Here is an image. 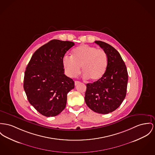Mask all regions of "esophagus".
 I'll return each mask as SVG.
<instances>
[{"mask_svg":"<svg viewBox=\"0 0 155 155\" xmlns=\"http://www.w3.org/2000/svg\"><path fill=\"white\" fill-rule=\"evenodd\" d=\"M81 82H79V81H75V82H74V84H75V86H77V85L79 84Z\"/></svg>","mask_w":155,"mask_h":155,"instance_id":"34e87169","label":"esophagus"}]
</instances>
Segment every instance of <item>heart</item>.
Segmentation results:
<instances>
[{"label": "heart", "instance_id": "b5f03b06", "mask_svg": "<svg viewBox=\"0 0 155 155\" xmlns=\"http://www.w3.org/2000/svg\"><path fill=\"white\" fill-rule=\"evenodd\" d=\"M67 74L74 78L81 72L92 81L100 80L105 74L108 63L107 55L102 49L82 45L73 49L72 56L66 55L62 60Z\"/></svg>", "mask_w": 155, "mask_h": 155}]
</instances>
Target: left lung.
Wrapping results in <instances>:
<instances>
[{"label":"left lung","mask_w":155,"mask_h":155,"mask_svg":"<svg viewBox=\"0 0 155 155\" xmlns=\"http://www.w3.org/2000/svg\"><path fill=\"white\" fill-rule=\"evenodd\" d=\"M108 58L105 74L99 81L86 84L84 101L94 112L107 114L117 109L124 101L127 91L128 73L120 53L104 41H95Z\"/></svg>","instance_id":"left-lung-1"}]
</instances>
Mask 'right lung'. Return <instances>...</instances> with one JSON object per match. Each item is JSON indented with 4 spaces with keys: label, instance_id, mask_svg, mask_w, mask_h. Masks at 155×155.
<instances>
[{
    "label": "right lung",
    "instance_id": "right-lung-1",
    "mask_svg": "<svg viewBox=\"0 0 155 155\" xmlns=\"http://www.w3.org/2000/svg\"><path fill=\"white\" fill-rule=\"evenodd\" d=\"M74 45L72 41L52 40L33 53L24 76L23 87L29 103L42 115L50 117L61 113L67 94L74 87L66 76L62 60Z\"/></svg>",
    "mask_w": 155,
    "mask_h": 155
}]
</instances>
